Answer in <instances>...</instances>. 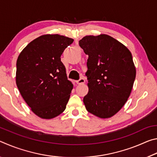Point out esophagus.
<instances>
[{
  "label": "esophagus",
  "mask_w": 157,
  "mask_h": 157,
  "mask_svg": "<svg viewBox=\"0 0 157 157\" xmlns=\"http://www.w3.org/2000/svg\"><path fill=\"white\" fill-rule=\"evenodd\" d=\"M76 83L78 84H84V83H85V79H84V78H80L79 79H78V80H77L76 81Z\"/></svg>",
  "instance_id": "1"
}]
</instances>
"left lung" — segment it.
<instances>
[{
	"instance_id": "left-lung-1",
	"label": "left lung",
	"mask_w": 157,
	"mask_h": 157,
	"mask_svg": "<svg viewBox=\"0 0 157 157\" xmlns=\"http://www.w3.org/2000/svg\"><path fill=\"white\" fill-rule=\"evenodd\" d=\"M79 45L89 55L85 107L100 118H110L121 110L131 94L136 78L132 53L107 34L86 36Z\"/></svg>"
}]
</instances>
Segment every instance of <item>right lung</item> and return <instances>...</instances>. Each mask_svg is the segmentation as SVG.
I'll return each mask as SVG.
<instances>
[{"instance_id": "obj_1", "label": "right lung", "mask_w": 157, "mask_h": 157, "mask_svg": "<svg viewBox=\"0 0 157 157\" xmlns=\"http://www.w3.org/2000/svg\"><path fill=\"white\" fill-rule=\"evenodd\" d=\"M73 41L59 34H44L18 55L17 87L31 110L41 118H53L65 110L73 85L60 57Z\"/></svg>"}]
</instances>
